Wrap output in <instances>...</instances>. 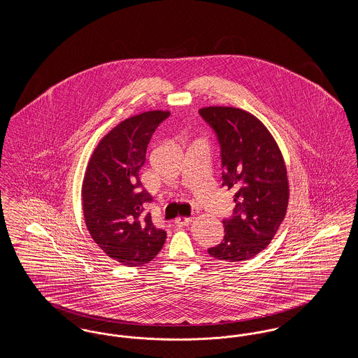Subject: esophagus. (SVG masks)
<instances>
[{"mask_svg":"<svg viewBox=\"0 0 358 358\" xmlns=\"http://www.w3.org/2000/svg\"><path fill=\"white\" fill-rule=\"evenodd\" d=\"M190 222H192V217H177V219L174 220V224H176L177 227H184V225H187Z\"/></svg>","mask_w":358,"mask_h":358,"instance_id":"1","label":"esophagus"}]
</instances>
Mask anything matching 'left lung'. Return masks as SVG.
I'll return each instance as SVG.
<instances>
[{
	"mask_svg": "<svg viewBox=\"0 0 358 358\" xmlns=\"http://www.w3.org/2000/svg\"><path fill=\"white\" fill-rule=\"evenodd\" d=\"M217 138L222 187L235 190V208L224 219V238L208 254L238 263L257 255L273 240L289 203L287 171L266 126L235 107L199 110Z\"/></svg>",
	"mask_w": 358,
	"mask_h": 358,
	"instance_id": "left-lung-1",
	"label": "left lung"
}]
</instances>
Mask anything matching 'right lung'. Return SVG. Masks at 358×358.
<instances>
[{
    "instance_id": "obj_1",
    "label": "right lung",
    "mask_w": 358,
    "mask_h": 358,
    "mask_svg": "<svg viewBox=\"0 0 358 358\" xmlns=\"http://www.w3.org/2000/svg\"><path fill=\"white\" fill-rule=\"evenodd\" d=\"M169 115L148 111L120 122L99 142L85 171V225L103 252L122 264L149 263L166 238L145 213L152 197L142 187L139 171L154 131Z\"/></svg>"
}]
</instances>
